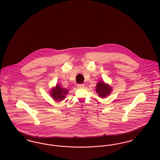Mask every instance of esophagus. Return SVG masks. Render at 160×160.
<instances>
[{
  "instance_id": "obj_1",
  "label": "esophagus",
  "mask_w": 160,
  "mask_h": 160,
  "mask_svg": "<svg viewBox=\"0 0 160 160\" xmlns=\"http://www.w3.org/2000/svg\"><path fill=\"white\" fill-rule=\"evenodd\" d=\"M84 86H85V85L83 84H80L77 85L78 88H79V89H83L84 88Z\"/></svg>"
}]
</instances>
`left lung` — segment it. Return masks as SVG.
Instances as JSON below:
<instances>
[{
    "label": "left lung",
    "instance_id": "left-lung-1",
    "mask_svg": "<svg viewBox=\"0 0 160 160\" xmlns=\"http://www.w3.org/2000/svg\"><path fill=\"white\" fill-rule=\"evenodd\" d=\"M112 88L104 81H100L96 85V92L101 98H105L112 92Z\"/></svg>",
    "mask_w": 160,
    "mask_h": 160
}]
</instances>
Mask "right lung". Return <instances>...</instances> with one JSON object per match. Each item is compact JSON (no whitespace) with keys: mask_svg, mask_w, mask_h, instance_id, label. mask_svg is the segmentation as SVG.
<instances>
[{"mask_svg":"<svg viewBox=\"0 0 160 160\" xmlns=\"http://www.w3.org/2000/svg\"><path fill=\"white\" fill-rule=\"evenodd\" d=\"M68 89L63 88L60 84H57L55 87L52 88V89H50L49 92L50 96L55 101L61 102L66 98V96L68 94Z\"/></svg>","mask_w":160,"mask_h":160,"instance_id":"right-lung-1","label":"right lung"}]
</instances>
